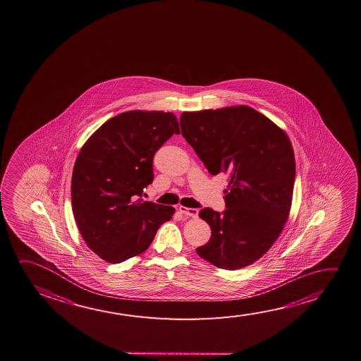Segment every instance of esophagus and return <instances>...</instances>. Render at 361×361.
<instances>
[{
	"mask_svg": "<svg viewBox=\"0 0 361 361\" xmlns=\"http://www.w3.org/2000/svg\"><path fill=\"white\" fill-rule=\"evenodd\" d=\"M178 210H180V213H183L186 216H191V218H196L199 214L197 209H194V207H178Z\"/></svg>",
	"mask_w": 361,
	"mask_h": 361,
	"instance_id": "obj_1",
	"label": "esophagus"
}]
</instances>
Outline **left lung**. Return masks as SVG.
<instances>
[{"label": "left lung", "mask_w": 361, "mask_h": 361, "mask_svg": "<svg viewBox=\"0 0 361 361\" xmlns=\"http://www.w3.org/2000/svg\"><path fill=\"white\" fill-rule=\"evenodd\" d=\"M181 133L210 173L228 175L226 210L201 209L210 240L196 248L223 269H240L271 249L290 216L295 152L287 133L248 106L183 112Z\"/></svg>", "instance_id": "8db88e82"}]
</instances>
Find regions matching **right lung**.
<instances>
[{
	"instance_id": "add662e5",
	"label": "right lung",
	"mask_w": 361,
	"mask_h": 361,
	"mask_svg": "<svg viewBox=\"0 0 361 361\" xmlns=\"http://www.w3.org/2000/svg\"><path fill=\"white\" fill-rule=\"evenodd\" d=\"M180 133L171 112L128 111L102 124L80 148L71 176V207L84 242L108 263L142 255L175 209L143 201L154 154Z\"/></svg>"
}]
</instances>
